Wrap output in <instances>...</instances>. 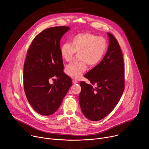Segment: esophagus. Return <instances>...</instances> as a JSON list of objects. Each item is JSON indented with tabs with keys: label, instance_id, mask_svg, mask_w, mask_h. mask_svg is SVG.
<instances>
[{
	"label": "esophagus",
	"instance_id": "1",
	"mask_svg": "<svg viewBox=\"0 0 149 149\" xmlns=\"http://www.w3.org/2000/svg\"><path fill=\"white\" fill-rule=\"evenodd\" d=\"M72 82L74 84H78V82L77 81V80H75V79H73L72 80Z\"/></svg>",
	"mask_w": 149,
	"mask_h": 149
}]
</instances>
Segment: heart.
Segmentation results:
<instances>
[{"label": "heart", "instance_id": "obj_1", "mask_svg": "<svg viewBox=\"0 0 149 149\" xmlns=\"http://www.w3.org/2000/svg\"><path fill=\"white\" fill-rule=\"evenodd\" d=\"M107 48V40L103 37L91 33H81L74 36L71 44L62 45L60 53L65 62H70L74 54H78V63H70L65 68V73L75 79L79 78L87 70V64L93 67L103 58Z\"/></svg>", "mask_w": 149, "mask_h": 149}]
</instances>
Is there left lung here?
<instances>
[{"mask_svg":"<svg viewBox=\"0 0 149 149\" xmlns=\"http://www.w3.org/2000/svg\"><path fill=\"white\" fill-rule=\"evenodd\" d=\"M107 35L109 45L107 53L97 66L84 75L91 84L84 81L79 83L81 111L88 120L94 121L104 118L113 111L124 89L123 54L114 36L109 32Z\"/></svg>","mask_w":149,"mask_h":149,"instance_id":"left-lung-1","label":"left lung"}]
</instances>
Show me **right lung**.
<instances>
[{"label": "right lung", "instance_id": "1", "mask_svg": "<svg viewBox=\"0 0 149 149\" xmlns=\"http://www.w3.org/2000/svg\"><path fill=\"white\" fill-rule=\"evenodd\" d=\"M68 26L45 29L33 40L24 68V85L26 98L38 114L49 116L59 107L72 84L63 72L60 40L70 30ZM56 77L52 84L50 79Z\"/></svg>", "mask_w": 149, "mask_h": 149}]
</instances>
